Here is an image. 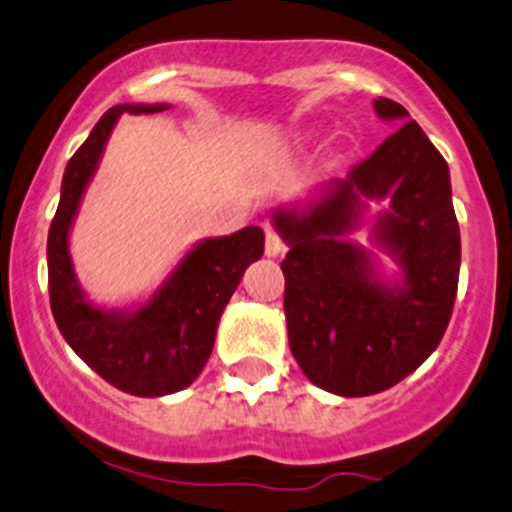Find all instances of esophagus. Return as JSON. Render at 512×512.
Instances as JSON below:
<instances>
[{
	"instance_id": "1",
	"label": "esophagus",
	"mask_w": 512,
	"mask_h": 512,
	"mask_svg": "<svg viewBox=\"0 0 512 512\" xmlns=\"http://www.w3.org/2000/svg\"><path fill=\"white\" fill-rule=\"evenodd\" d=\"M283 249H285L283 239L278 237V232H275V229L268 227L266 229V256H271V258L280 256V254H283Z\"/></svg>"
}]
</instances>
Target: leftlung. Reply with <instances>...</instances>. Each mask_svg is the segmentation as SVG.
Segmentation results:
<instances>
[{"label":"left lung","mask_w":512,"mask_h":512,"mask_svg":"<svg viewBox=\"0 0 512 512\" xmlns=\"http://www.w3.org/2000/svg\"><path fill=\"white\" fill-rule=\"evenodd\" d=\"M377 118L401 125L346 179L324 183L304 205L273 212L285 261L290 350L309 382L338 396H370L411 375L438 348L459 280V225L450 169L409 111L375 101ZM370 202H387L368 240L397 263L349 239Z\"/></svg>","instance_id":"left-lung-1"}]
</instances>
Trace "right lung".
<instances>
[{
	"label": "right lung",
	"mask_w": 512,
	"mask_h": 512,
	"mask_svg": "<svg viewBox=\"0 0 512 512\" xmlns=\"http://www.w3.org/2000/svg\"><path fill=\"white\" fill-rule=\"evenodd\" d=\"M169 103H120L101 116L62 176L48 232V287L57 329L96 375L120 392L166 396L195 382L215 346L217 324L244 271L263 256V229L198 241L145 302L101 307L84 295L70 232L108 137L123 113H159Z\"/></svg>",
	"instance_id": "add662e5"
}]
</instances>
